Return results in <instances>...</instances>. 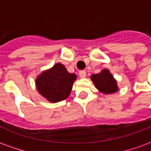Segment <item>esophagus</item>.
<instances>
[{
    "instance_id": "obj_1",
    "label": "esophagus",
    "mask_w": 151,
    "mask_h": 151,
    "mask_svg": "<svg viewBox=\"0 0 151 151\" xmlns=\"http://www.w3.org/2000/svg\"><path fill=\"white\" fill-rule=\"evenodd\" d=\"M86 75V70H80L79 71V76H80V78H85Z\"/></svg>"
}]
</instances>
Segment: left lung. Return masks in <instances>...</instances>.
Instances as JSON below:
<instances>
[{"label":"left lung","mask_w":151,"mask_h":151,"mask_svg":"<svg viewBox=\"0 0 151 151\" xmlns=\"http://www.w3.org/2000/svg\"><path fill=\"white\" fill-rule=\"evenodd\" d=\"M91 78L95 83L96 88L102 93L111 94L116 92L118 90L116 81L113 78L112 75L108 69H104L99 73L93 74Z\"/></svg>","instance_id":"left-lung-1"}]
</instances>
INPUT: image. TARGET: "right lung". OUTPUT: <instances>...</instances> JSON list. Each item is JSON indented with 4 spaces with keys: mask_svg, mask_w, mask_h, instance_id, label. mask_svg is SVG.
Segmentation results:
<instances>
[{
    "mask_svg": "<svg viewBox=\"0 0 151 151\" xmlns=\"http://www.w3.org/2000/svg\"><path fill=\"white\" fill-rule=\"evenodd\" d=\"M77 76L69 73L65 66L57 63L49 70L42 73L36 79V87L41 95L48 101L59 102L70 94Z\"/></svg>",
    "mask_w": 151,
    "mask_h": 151,
    "instance_id": "add662e5",
    "label": "right lung"
}]
</instances>
